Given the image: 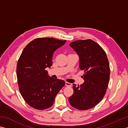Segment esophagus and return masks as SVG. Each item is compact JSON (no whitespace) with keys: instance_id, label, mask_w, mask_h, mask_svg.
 <instances>
[{"instance_id":"1","label":"esophagus","mask_w":128,"mask_h":128,"mask_svg":"<svg viewBox=\"0 0 128 128\" xmlns=\"http://www.w3.org/2000/svg\"><path fill=\"white\" fill-rule=\"evenodd\" d=\"M66 86H72V84L70 83V82H66Z\"/></svg>"}]
</instances>
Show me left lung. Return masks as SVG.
I'll return each instance as SVG.
<instances>
[{
    "instance_id": "left-lung-1",
    "label": "left lung",
    "mask_w": 128,
    "mask_h": 128,
    "mask_svg": "<svg viewBox=\"0 0 128 128\" xmlns=\"http://www.w3.org/2000/svg\"><path fill=\"white\" fill-rule=\"evenodd\" d=\"M79 56V68L84 71V82L73 84V94L69 98L72 106L85 110L96 106L106 93L110 78L108 59L103 49L91 39L79 40L69 44Z\"/></svg>"
}]
</instances>
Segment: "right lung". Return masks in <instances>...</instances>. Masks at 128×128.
<instances>
[{
	"instance_id": "obj_1",
	"label": "right lung",
	"mask_w": 128,
	"mask_h": 128,
	"mask_svg": "<svg viewBox=\"0 0 128 128\" xmlns=\"http://www.w3.org/2000/svg\"><path fill=\"white\" fill-rule=\"evenodd\" d=\"M66 40L53 38L34 39L25 47L16 66L19 89L26 103L38 110L49 108L66 82L48 76L54 52Z\"/></svg>"
}]
</instances>
